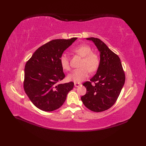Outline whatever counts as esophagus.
I'll return each mask as SVG.
<instances>
[{"mask_svg":"<svg viewBox=\"0 0 146 146\" xmlns=\"http://www.w3.org/2000/svg\"><path fill=\"white\" fill-rule=\"evenodd\" d=\"M80 85H81V83H76V82H75V83H74V86H76V87H78L79 86H80Z\"/></svg>","mask_w":146,"mask_h":146,"instance_id":"1","label":"esophagus"}]
</instances>
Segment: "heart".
I'll return each mask as SVG.
<instances>
[{
    "label": "heart",
    "instance_id": "obj_1",
    "mask_svg": "<svg viewBox=\"0 0 146 146\" xmlns=\"http://www.w3.org/2000/svg\"><path fill=\"white\" fill-rule=\"evenodd\" d=\"M74 52L83 57L80 64L81 68L74 69L69 74L68 79L70 81L80 83L88 77L89 71L94 72L98 68L99 58L98 54L92 52L90 46L85 44H82L75 47ZM60 60L62 68L66 70H69L70 65L68 56L63 54L60 56Z\"/></svg>",
    "mask_w": 146,
    "mask_h": 146
}]
</instances>
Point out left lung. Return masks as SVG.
I'll list each match as a JSON object with an SVG mask.
<instances>
[{
    "label": "left lung",
    "mask_w": 146,
    "mask_h": 146,
    "mask_svg": "<svg viewBox=\"0 0 146 146\" xmlns=\"http://www.w3.org/2000/svg\"><path fill=\"white\" fill-rule=\"evenodd\" d=\"M86 39L94 42L100 53V60L97 73L90 81L83 84L86 93L82 96L81 100L91 111L101 112L115 104L124 85L125 76L119 57L104 42L93 37Z\"/></svg>",
    "instance_id": "1"
}]
</instances>
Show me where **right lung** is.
Here are the masks:
<instances>
[{"mask_svg": "<svg viewBox=\"0 0 146 146\" xmlns=\"http://www.w3.org/2000/svg\"><path fill=\"white\" fill-rule=\"evenodd\" d=\"M77 39H58L48 42L39 47L25 64L24 91L33 105L42 111H52L59 108L73 89L72 82L58 83L65 77L60 59Z\"/></svg>", "mask_w": 146, "mask_h": 146, "instance_id": "add662e5", "label": "right lung"}]
</instances>
